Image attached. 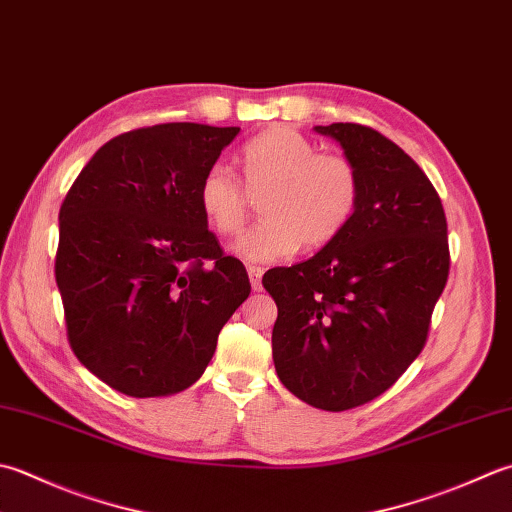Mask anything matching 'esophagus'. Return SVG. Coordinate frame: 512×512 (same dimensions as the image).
Returning <instances> with one entry per match:
<instances>
[{
	"mask_svg": "<svg viewBox=\"0 0 512 512\" xmlns=\"http://www.w3.org/2000/svg\"><path fill=\"white\" fill-rule=\"evenodd\" d=\"M248 277H250V286L253 290H262V275H264V268L262 266H248Z\"/></svg>",
	"mask_w": 512,
	"mask_h": 512,
	"instance_id": "1",
	"label": "esophagus"
}]
</instances>
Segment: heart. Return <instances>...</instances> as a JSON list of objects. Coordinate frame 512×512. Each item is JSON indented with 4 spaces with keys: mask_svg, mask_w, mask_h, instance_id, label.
I'll use <instances>...</instances> for the list:
<instances>
[{
    "mask_svg": "<svg viewBox=\"0 0 512 512\" xmlns=\"http://www.w3.org/2000/svg\"><path fill=\"white\" fill-rule=\"evenodd\" d=\"M244 184L224 162H213L197 186V204L222 237L244 228L250 195L262 222L237 239L248 262H277L299 246L324 248L344 233L357 213L362 177L350 157L319 153L317 144L288 126H273L242 148Z\"/></svg>",
    "mask_w": 512,
    "mask_h": 512,
    "instance_id": "obj_1",
    "label": "heart"
}]
</instances>
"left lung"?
I'll return each instance as SVG.
<instances>
[{"instance_id": "8db88e82", "label": "left lung", "mask_w": 512, "mask_h": 512, "mask_svg": "<svg viewBox=\"0 0 512 512\" xmlns=\"http://www.w3.org/2000/svg\"><path fill=\"white\" fill-rule=\"evenodd\" d=\"M362 177L353 222L315 257L270 268L277 377L302 402L339 413L373 402L422 353L448 282L442 199L388 137L362 124L315 126Z\"/></svg>"}]
</instances>
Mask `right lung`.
Wrapping results in <instances>:
<instances>
[{"label": "right lung", "mask_w": 512, "mask_h": 512, "mask_svg": "<svg viewBox=\"0 0 512 512\" xmlns=\"http://www.w3.org/2000/svg\"><path fill=\"white\" fill-rule=\"evenodd\" d=\"M237 133L190 122L128 130L90 157L59 208L68 344L119 393L162 397L195 384L250 295L244 264L197 204L204 170Z\"/></svg>", "instance_id": "obj_1"}]
</instances>
